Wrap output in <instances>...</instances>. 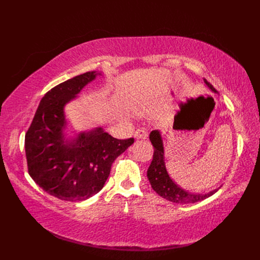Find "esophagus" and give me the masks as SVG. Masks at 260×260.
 I'll list each match as a JSON object with an SVG mask.
<instances>
[{"label": "esophagus", "mask_w": 260, "mask_h": 260, "mask_svg": "<svg viewBox=\"0 0 260 260\" xmlns=\"http://www.w3.org/2000/svg\"><path fill=\"white\" fill-rule=\"evenodd\" d=\"M147 136H148V132L145 127L138 128L137 131L135 132V138L136 139H146Z\"/></svg>", "instance_id": "esophagus-1"}]
</instances>
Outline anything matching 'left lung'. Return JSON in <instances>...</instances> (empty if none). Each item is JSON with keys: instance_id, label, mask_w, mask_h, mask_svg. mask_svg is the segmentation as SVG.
<instances>
[{"instance_id": "1", "label": "left lung", "mask_w": 260, "mask_h": 260, "mask_svg": "<svg viewBox=\"0 0 260 260\" xmlns=\"http://www.w3.org/2000/svg\"><path fill=\"white\" fill-rule=\"evenodd\" d=\"M204 83L213 91L217 92L214 86L207 79H204ZM149 140H151L154 146V155L151 165H149L147 170V178L153 189L158 195L175 203H194L207 199L217 192L216 189L209 194H192L185 192L178 185H176L170 178L166 169L165 155H163L165 152H163V145L159 132L153 131L149 134Z\"/></svg>"}]
</instances>
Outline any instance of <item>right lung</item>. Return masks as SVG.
Wrapping results in <instances>:
<instances>
[{"mask_svg":"<svg viewBox=\"0 0 260 260\" xmlns=\"http://www.w3.org/2000/svg\"><path fill=\"white\" fill-rule=\"evenodd\" d=\"M95 75L87 72L47 91L25 135L28 174L45 192L64 201H82L97 194L114 161L135 141L114 138L102 128L64 141L63 107Z\"/></svg>","mask_w":260,"mask_h":260,"instance_id":"obj_1","label":"right lung"}]
</instances>
